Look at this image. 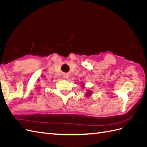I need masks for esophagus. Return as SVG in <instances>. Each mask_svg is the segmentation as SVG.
Here are the masks:
<instances>
[{"label":"esophagus","mask_w":147,"mask_h":147,"mask_svg":"<svg viewBox=\"0 0 147 147\" xmlns=\"http://www.w3.org/2000/svg\"><path fill=\"white\" fill-rule=\"evenodd\" d=\"M69 78V77H68V76H65V79H67V78Z\"/></svg>","instance_id":"34e87169"}]
</instances>
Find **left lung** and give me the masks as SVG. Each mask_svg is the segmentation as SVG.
Here are the masks:
<instances>
[{"instance_id": "8db88e82", "label": "left lung", "mask_w": 147, "mask_h": 147, "mask_svg": "<svg viewBox=\"0 0 147 147\" xmlns=\"http://www.w3.org/2000/svg\"><path fill=\"white\" fill-rule=\"evenodd\" d=\"M88 92V94H87V95H88V96H90V94H91V92H90V91H89V92Z\"/></svg>"}]
</instances>
